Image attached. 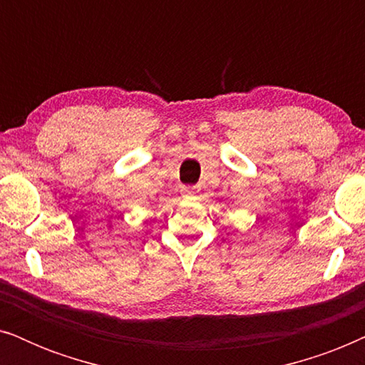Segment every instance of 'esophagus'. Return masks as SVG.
Segmentation results:
<instances>
[{"instance_id": "1", "label": "esophagus", "mask_w": 365, "mask_h": 365, "mask_svg": "<svg viewBox=\"0 0 365 365\" xmlns=\"http://www.w3.org/2000/svg\"><path fill=\"white\" fill-rule=\"evenodd\" d=\"M181 196L187 201H192V199H197L199 196V187L196 186H184L181 189Z\"/></svg>"}]
</instances>
